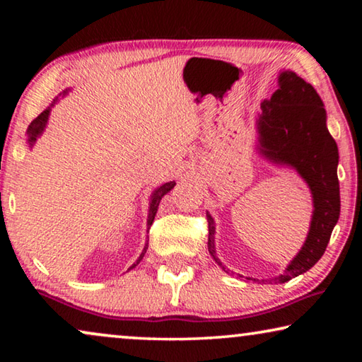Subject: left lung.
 Wrapping results in <instances>:
<instances>
[{
	"instance_id": "8db88e82",
	"label": "left lung",
	"mask_w": 362,
	"mask_h": 362,
	"mask_svg": "<svg viewBox=\"0 0 362 362\" xmlns=\"http://www.w3.org/2000/svg\"><path fill=\"white\" fill-rule=\"evenodd\" d=\"M279 88L269 100L262 102L257 118L259 151L269 161L286 164L308 183L313 194V217L306 241L287 265L286 272L273 281L287 283L321 259L340 216V187L337 177L339 148L326 126V110L313 86L293 71L279 73ZM209 240L207 249L217 265L226 272L216 255L214 218L207 212Z\"/></svg>"
}]
</instances>
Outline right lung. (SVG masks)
<instances>
[{
    "label": "right lung",
    "mask_w": 362,
    "mask_h": 362,
    "mask_svg": "<svg viewBox=\"0 0 362 362\" xmlns=\"http://www.w3.org/2000/svg\"><path fill=\"white\" fill-rule=\"evenodd\" d=\"M66 93V90H64V94ZM57 100H54L52 103H51V107H54V103H56ZM51 107H47L45 112H42L38 118H35L33 121H32V124L28 126V129H27V136H28V145H30V148H32L33 146V144L36 142V137H40L41 134H42V131H45V127H46V124H47V118H49V113H51ZM174 185H175V182H166V183H163L161 187L159 188H156L155 192H153V194H151V201H150V209H148V220H146V226H148V230H150V226H151V223H153V220H155V216H156V211H158V206H159V201H161V198L166 193H169L170 189L174 188ZM146 249H148V244H145V247H144V250H142V254H140V257L137 259V262L134 263V265L131 267V268H134V267H137L139 263H140V260L144 259V255H145V252H146ZM129 268V269H131Z\"/></svg>",
    "instance_id": "right-lung-1"
}]
</instances>
